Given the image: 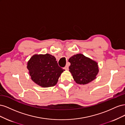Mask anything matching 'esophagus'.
I'll return each mask as SVG.
<instances>
[{"label":"esophagus","instance_id":"esophagus-1","mask_svg":"<svg viewBox=\"0 0 125 125\" xmlns=\"http://www.w3.org/2000/svg\"><path fill=\"white\" fill-rule=\"evenodd\" d=\"M68 69H69V68H68V66H66L65 67L63 68V69H65L66 70H68Z\"/></svg>","mask_w":125,"mask_h":125}]
</instances>
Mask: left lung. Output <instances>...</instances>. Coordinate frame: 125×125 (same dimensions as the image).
Returning a JSON list of instances; mask_svg holds the SVG:
<instances>
[{
  "label": "left lung",
  "instance_id": "obj_1",
  "mask_svg": "<svg viewBox=\"0 0 125 125\" xmlns=\"http://www.w3.org/2000/svg\"><path fill=\"white\" fill-rule=\"evenodd\" d=\"M69 71L75 82L86 84L96 79L99 73L97 63L82 54L74 55L69 59Z\"/></svg>",
  "mask_w": 125,
  "mask_h": 125
}]
</instances>
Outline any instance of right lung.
Masks as SVG:
<instances>
[{
	"label": "right lung",
	"mask_w": 125,
	"mask_h": 125,
	"mask_svg": "<svg viewBox=\"0 0 125 125\" xmlns=\"http://www.w3.org/2000/svg\"><path fill=\"white\" fill-rule=\"evenodd\" d=\"M27 68L32 81L43 88L55 85L65 70L58 66L55 57L49 54L33 55L28 62Z\"/></svg>",
	"instance_id": "right-lung-1"
}]
</instances>
